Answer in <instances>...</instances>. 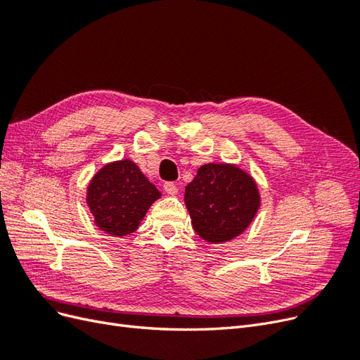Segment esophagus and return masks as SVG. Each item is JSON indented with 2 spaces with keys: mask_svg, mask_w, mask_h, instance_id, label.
Wrapping results in <instances>:
<instances>
[{
  "mask_svg": "<svg viewBox=\"0 0 360 360\" xmlns=\"http://www.w3.org/2000/svg\"><path fill=\"white\" fill-rule=\"evenodd\" d=\"M163 191H165L168 195H177V192H179L177 186L172 181H167L165 184H163Z\"/></svg>",
  "mask_w": 360,
  "mask_h": 360,
  "instance_id": "obj_1",
  "label": "esophagus"
}]
</instances>
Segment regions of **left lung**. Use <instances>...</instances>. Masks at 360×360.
<instances>
[{
  "label": "left lung",
  "instance_id": "left-lung-1",
  "mask_svg": "<svg viewBox=\"0 0 360 360\" xmlns=\"http://www.w3.org/2000/svg\"><path fill=\"white\" fill-rule=\"evenodd\" d=\"M192 226L212 245L230 242L254 221L261 197L254 177L233 163H205L184 189Z\"/></svg>",
  "mask_w": 360,
  "mask_h": 360
}]
</instances>
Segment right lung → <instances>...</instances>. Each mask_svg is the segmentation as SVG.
<instances>
[{
  "mask_svg": "<svg viewBox=\"0 0 360 360\" xmlns=\"http://www.w3.org/2000/svg\"><path fill=\"white\" fill-rule=\"evenodd\" d=\"M160 195L135 162L122 159L106 163L94 174L85 200L99 230L123 237L138 230L147 210Z\"/></svg>",
  "mask_w": 360,
  "mask_h": 360,
  "instance_id": "add662e5",
  "label": "right lung"
}]
</instances>
